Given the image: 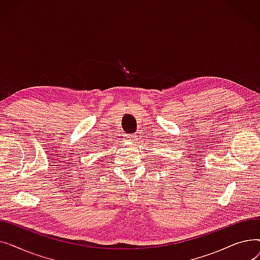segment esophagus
<instances>
[{
	"label": "esophagus",
	"mask_w": 260,
	"mask_h": 260,
	"mask_svg": "<svg viewBox=\"0 0 260 260\" xmlns=\"http://www.w3.org/2000/svg\"><path fill=\"white\" fill-rule=\"evenodd\" d=\"M128 140L133 143H136L138 141V136H136L135 134H132V135H128Z\"/></svg>",
	"instance_id": "esophagus-1"
}]
</instances>
